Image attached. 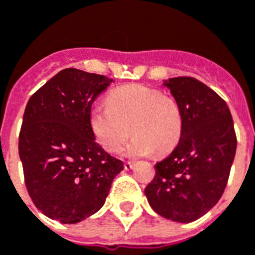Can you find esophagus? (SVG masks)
Here are the masks:
<instances>
[{
    "label": "esophagus",
    "instance_id": "esophagus-1",
    "mask_svg": "<svg viewBox=\"0 0 255 255\" xmlns=\"http://www.w3.org/2000/svg\"><path fill=\"white\" fill-rule=\"evenodd\" d=\"M133 165H135V164H133L132 161H126V162H124V169H126V171H129V169H132Z\"/></svg>",
    "mask_w": 255,
    "mask_h": 255
}]
</instances>
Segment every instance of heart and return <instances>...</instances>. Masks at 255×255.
Returning a JSON list of instances; mask_svg holds the SVG:
<instances>
[{
  "label": "heart",
  "mask_w": 255,
  "mask_h": 255,
  "mask_svg": "<svg viewBox=\"0 0 255 255\" xmlns=\"http://www.w3.org/2000/svg\"><path fill=\"white\" fill-rule=\"evenodd\" d=\"M108 104H94L90 109V128L95 140L106 151H117L133 131L123 154L144 157L154 150H172L182 133V113L175 101L161 91L142 84L112 90Z\"/></svg>",
  "instance_id": "1"
}]
</instances>
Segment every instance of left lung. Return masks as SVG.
<instances>
[{"label": "left lung", "instance_id": "8db88e82", "mask_svg": "<svg viewBox=\"0 0 255 255\" xmlns=\"http://www.w3.org/2000/svg\"><path fill=\"white\" fill-rule=\"evenodd\" d=\"M182 113L179 143L157 162L144 194L162 217L191 223L213 208L225 190L236 151L234 122L225 101L194 78L164 80Z\"/></svg>", "mask_w": 255, "mask_h": 255}]
</instances>
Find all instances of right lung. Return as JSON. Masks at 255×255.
I'll return each instance as SVG.
<instances>
[{"instance_id": "obj_1", "label": "right lung", "mask_w": 255, "mask_h": 255, "mask_svg": "<svg viewBox=\"0 0 255 255\" xmlns=\"http://www.w3.org/2000/svg\"><path fill=\"white\" fill-rule=\"evenodd\" d=\"M112 82L67 68L27 102L19 155L31 199L49 219L76 224L98 212L124 168L95 142L89 123L93 102Z\"/></svg>"}]
</instances>
